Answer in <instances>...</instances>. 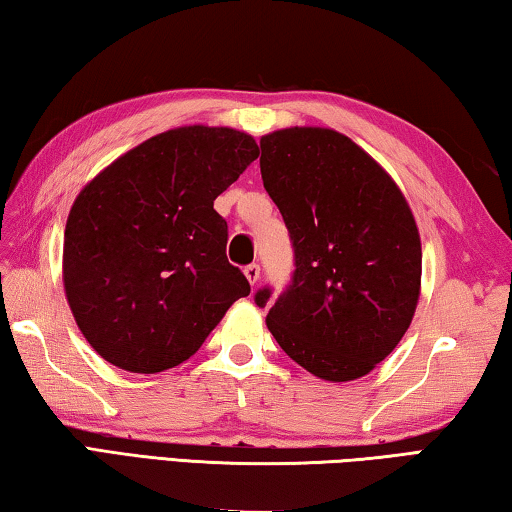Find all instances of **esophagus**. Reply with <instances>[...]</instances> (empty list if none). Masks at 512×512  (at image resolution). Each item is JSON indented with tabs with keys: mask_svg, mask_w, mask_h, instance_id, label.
Instances as JSON below:
<instances>
[{
	"mask_svg": "<svg viewBox=\"0 0 512 512\" xmlns=\"http://www.w3.org/2000/svg\"><path fill=\"white\" fill-rule=\"evenodd\" d=\"M244 275L248 277V282L255 287L257 280H259V264H248V266L244 268Z\"/></svg>",
	"mask_w": 512,
	"mask_h": 512,
	"instance_id": "1",
	"label": "esophagus"
}]
</instances>
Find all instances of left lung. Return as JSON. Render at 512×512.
Segmentation results:
<instances>
[{"mask_svg": "<svg viewBox=\"0 0 512 512\" xmlns=\"http://www.w3.org/2000/svg\"><path fill=\"white\" fill-rule=\"evenodd\" d=\"M262 180L296 255L266 325L289 357L325 381H352L384 361L420 298L413 212L381 164L332 128L293 126L259 140ZM271 291L255 302L268 305Z\"/></svg>", "mask_w": 512, "mask_h": 512, "instance_id": "8db88e82", "label": "left lung"}]
</instances>
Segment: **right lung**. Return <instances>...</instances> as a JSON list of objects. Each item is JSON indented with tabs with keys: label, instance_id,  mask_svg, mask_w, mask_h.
<instances>
[{
	"label": "right lung",
	"instance_id": "obj_1",
	"mask_svg": "<svg viewBox=\"0 0 512 512\" xmlns=\"http://www.w3.org/2000/svg\"><path fill=\"white\" fill-rule=\"evenodd\" d=\"M257 155L253 137L235 128H171L119 155L76 196L65 296L112 366L140 375L178 366L248 296L225 257L228 223L214 201Z\"/></svg>",
	"mask_w": 512,
	"mask_h": 512
}]
</instances>
